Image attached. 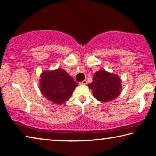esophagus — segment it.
Here are the masks:
<instances>
[{"label":"esophagus","mask_w":156,"mask_h":156,"mask_svg":"<svg viewBox=\"0 0 156 156\" xmlns=\"http://www.w3.org/2000/svg\"><path fill=\"white\" fill-rule=\"evenodd\" d=\"M87 81L84 80H83V81L80 82V83H79V84H84V85H85V84H87Z\"/></svg>","instance_id":"esophagus-1"}]
</instances>
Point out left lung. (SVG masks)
Masks as SVG:
<instances>
[{
    "mask_svg": "<svg viewBox=\"0 0 156 156\" xmlns=\"http://www.w3.org/2000/svg\"><path fill=\"white\" fill-rule=\"evenodd\" d=\"M119 76L100 70L94 73L93 82L89 84L94 96L99 101L106 102L114 100L121 93L122 84Z\"/></svg>",
    "mask_w": 156,
    "mask_h": 156,
    "instance_id": "8db88e82",
    "label": "left lung"
}]
</instances>
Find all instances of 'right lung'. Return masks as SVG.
<instances>
[{
	"mask_svg": "<svg viewBox=\"0 0 156 156\" xmlns=\"http://www.w3.org/2000/svg\"><path fill=\"white\" fill-rule=\"evenodd\" d=\"M40 90L53 103L61 105L69 98L78 83L62 69L45 71L41 73Z\"/></svg>",
	"mask_w": 156,
	"mask_h": 156,
	"instance_id": "obj_1",
	"label": "right lung"
}]
</instances>
